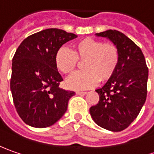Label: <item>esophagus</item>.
<instances>
[{
  "label": "esophagus",
  "mask_w": 154,
  "mask_h": 154,
  "mask_svg": "<svg viewBox=\"0 0 154 154\" xmlns=\"http://www.w3.org/2000/svg\"><path fill=\"white\" fill-rule=\"evenodd\" d=\"M76 94H77V95H84V94H87V92H83V91H77Z\"/></svg>",
  "instance_id": "34e87169"
}]
</instances>
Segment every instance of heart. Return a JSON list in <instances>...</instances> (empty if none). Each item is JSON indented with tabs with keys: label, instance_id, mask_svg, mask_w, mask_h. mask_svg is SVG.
I'll return each mask as SVG.
<instances>
[{
	"label": "heart",
	"instance_id": "heart-1",
	"mask_svg": "<svg viewBox=\"0 0 154 154\" xmlns=\"http://www.w3.org/2000/svg\"><path fill=\"white\" fill-rule=\"evenodd\" d=\"M83 61V70L73 74L66 81L72 89H85L98 82H107L116 73L120 62V52L113 43L87 37L73 44V51L62 47L55 54L57 69L64 74H72Z\"/></svg>",
	"mask_w": 154,
	"mask_h": 154
}]
</instances>
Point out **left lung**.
I'll use <instances>...</instances> for the list:
<instances>
[{
	"label": "left lung",
	"mask_w": 154,
	"mask_h": 154,
	"mask_svg": "<svg viewBox=\"0 0 154 154\" xmlns=\"http://www.w3.org/2000/svg\"><path fill=\"white\" fill-rule=\"evenodd\" d=\"M96 35L119 48L120 62L113 77L95 90L100 100L89 112L99 126L118 132L130 126L146 101L148 68L140 48L122 32L108 29Z\"/></svg>",
	"instance_id": "left-lung-1"
}]
</instances>
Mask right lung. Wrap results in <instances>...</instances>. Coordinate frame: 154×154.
Segmentation results:
<instances>
[{
	"label": "right lung",
	"mask_w": 154,
	"mask_h": 154,
	"mask_svg": "<svg viewBox=\"0 0 154 154\" xmlns=\"http://www.w3.org/2000/svg\"><path fill=\"white\" fill-rule=\"evenodd\" d=\"M76 37L63 29H43L26 37L15 52L10 88L16 111L26 125L46 128L66 112L75 92L59 86L63 78L56 67L55 54Z\"/></svg>",
	"instance_id": "right-lung-1"
}]
</instances>
